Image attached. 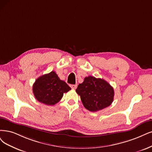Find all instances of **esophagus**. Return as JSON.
<instances>
[{
    "label": "esophagus",
    "instance_id": "1",
    "mask_svg": "<svg viewBox=\"0 0 152 152\" xmlns=\"http://www.w3.org/2000/svg\"><path fill=\"white\" fill-rule=\"evenodd\" d=\"M70 86H71V88L72 89H74L77 88V85H71Z\"/></svg>",
    "mask_w": 152,
    "mask_h": 152
}]
</instances>
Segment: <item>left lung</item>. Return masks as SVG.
Listing matches in <instances>:
<instances>
[{"label":"left lung","mask_w":152,"mask_h":152,"mask_svg":"<svg viewBox=\"0 0 152 152\" xmlns=\"http://www.w3.org/2000/svg\"><path fill=\"white\" fill-rule=\"evenodd\" d=\"M82 103L88 110L95 112L109 106L113 102L114 89L110 84L101 78L89 76L76 89Z\"/></svg>","instance_id":"left-lung-1"}]
</instances>
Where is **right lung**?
<instances>
[{"instance_id": "obj_1", "label": "right lung", "mask_w": 152, "mask_h": 152, "mask_svg": "<svg viewBox=\"0 0 152 152\" xmlns=\"http://www.w3.org/2000/svg\"><path fill=\"white\" fill-rule=\"evenodd\" d=\"M71 88L62 81L56 72L51 71L36 80L32 87L33 93L38 102L46 105H54L69 91Z\"/></svg>"}]
</instances>
